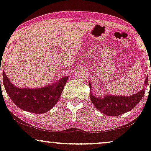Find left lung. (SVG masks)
Masks as SVG:
<instances>
[{
    "label": "left lung",
    "instance_id": "left-lung-1",
    "mask_svg": "<svg viewBox=\"0 0 151 151\" xmlns=\"http://www.w3.org/2000/svg\"><path fill=\"white\" fill-rule=\"evenodd\" d=\"M148 77L147 76L144 81V88L137 93L130 96L106 95L101 98H100L99 96L96 97L91 92L92 86L91 83H89L91 100L95 107L99 110L101 113H104L105 115L110 116H120V115L131 111L140 102L145 94V88L148 85Z\"/></svg>",
    "mask_w": 151,
    "mask_h": 151
}]
</instances>
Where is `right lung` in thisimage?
Wrapping results in <instances>:
<instances>
[{"label":"right lung","instance_id":"right-lung-1","mask_svg":"<svg viewBox=\"0 0 151 151\" xmlns=\"http://www.w3.org/2000/svg\"><path fill=\"white\" fill-rule=\"evenodd\" d=\"M67 81L68 77L64 76L58 81L44 87L20 88L12 83L4 71H3V85L12 101L23 111L37 114L47 112L55 106Z\"/></svg>","mask_w":151,"mask_h":151}]
</instances>
